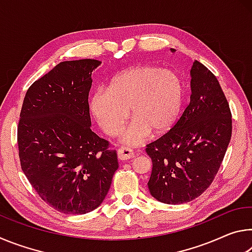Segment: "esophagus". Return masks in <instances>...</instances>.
<instances>
[{"instance_id": "esophagus-1", "label": "esophagus", "mask_w": 252, "mask_h": 252, "mask_svg": "<svg viewBox=\"0 0 252 252\" xmlns=\"http://www.w3.org/2000/svg\"><path fill=\"white\" fill-rule=\"evenodd\" d=\"M134 156V153H133V151L131 150V149H129V148H126V147H122V148H120L118 150V158L120 160H122V161H125V160H129V159H131L132 157Z\"/></svg>"}]
</instances>
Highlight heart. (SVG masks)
Listing matches in <instances>:
<instances>
[{"label": "heart", "instance_id": "heart-1", "mask_svg": "<svg viewBox=\"0 0 252 252\" xmlns=\"http://www.w3.org/2000/svg\"><path fill=\"white\" fill-rule=\"evenodd\" d=\"M182 102V83L169 70L138 65L122 71L111 81L108 90H96L90 109L105 134H119L129 118L133 121L123 132L122 140L130 146L146 142L155 132H163L177 120Z\"/></svg>", "mask_w": 252, "mask_h": 252}]
</instances>
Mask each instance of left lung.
I'll list each match as a JSON object with an SVG mask.
<instances>
[{
  "label": "left lung",
  "instance_id": "obj_1",
  "mask_svg": "<svg viewBox=\"0 0 252 252\" xmlns=\"http://www.w3.org/2000/svg\"><path fill=\"white\" fill-rule=\"evenodd\" d=\"M190 73V103L146 149L152 160L149 190L168 204L192 201L210 187L232 133L231 111L215 74L197 60Z\"/></svg>",
  "mask_w": 252,
  "mask_h": 252
}]
</instances>
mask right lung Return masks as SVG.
Instances as JSON below:
<instances>
[{"instance_id":"right-lung-1","label":"right lung","mask_w":252,"mask_h":252,"mask_svg":"<svg viewBox=\"0 0 252 252\" xmlns=\"http://www.w3.org/2000/svg\"><path fill=\"white\" fill-rule=\"evenodd\" d=\"M100 63H59L29 88L20 113L22 171L44 202L66 215L99 207L119 168L117 151L90 127L91 74Z\"/></svg>"}]
</instances>
